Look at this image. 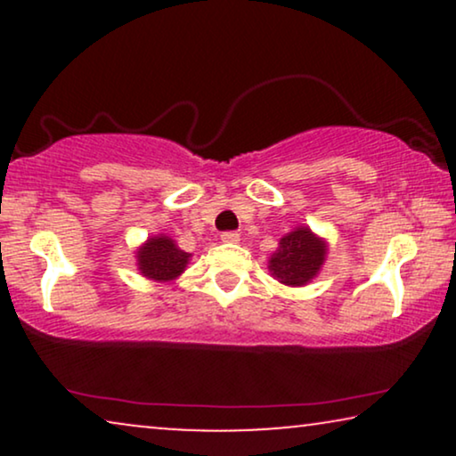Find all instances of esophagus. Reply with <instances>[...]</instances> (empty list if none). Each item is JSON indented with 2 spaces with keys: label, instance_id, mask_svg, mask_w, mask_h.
Masks as SVG:
<instances>
[{
  "label": "esophagus",
  "instance_id": "1",
  "mask_svg": "<svg viewBox=\"0 0 456 456\" xmlns=\"http://www.w3.org/2000/svg\"><path fill=\"white\" fill-rule=\"evenodd\" d=\"M222 242H239L240 240V234L239 232H222Z\"/></svg>",
  "mask_w": 456,
  "mask_h": 456
}]
</instances>
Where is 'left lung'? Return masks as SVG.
Here are the masks:
<instances>
[{
	"label": "left lung",
	"mask_w": 456,
	"mask_h": 456,
	"mask_svg": "<svg viewBox=\"0 0 456 456\" xmlns=\"http://www.w3.org/2000/svg\"><path fill=\"white\" fill-rule=\"evenodd\" d=\"M328 257V240L309 226H297L284 234L267 259L270 276L284 286H307L317 278Z\"/></svg>",
	"instance_id": "obj_1"
}]
</instances>
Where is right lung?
I'll return each instance as SVG.
<instances>
[{"instance_id":"add662e5","label":"right lung","mask_w":456,"mask_h":456,"mask_svg":"<svg viewBox=\"0 0 456 456\" xmlns=\"http://www.w3.org/2000/svg\"><path fill=\"white\" fill-rule=\"evenodd\" d=\"M134 257L142 278L164 284L183 276L192 255L183 251L170 236L153 234L136 247Z\"/></svg>"}]
</instances>
